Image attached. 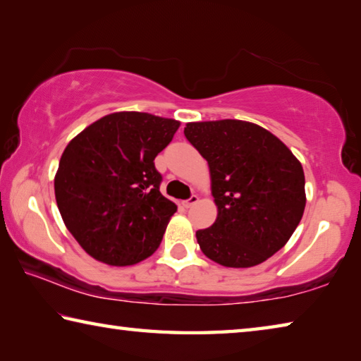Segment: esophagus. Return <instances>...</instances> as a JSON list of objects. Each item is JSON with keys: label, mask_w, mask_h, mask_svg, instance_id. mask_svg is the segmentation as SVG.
Returning <instances> with one entry per match:
<instances>
[{"label": "esophagus", "mask_w": 361, "mask_h": 361, "mask_svg": "<svg viewBox=\"0 0 361 361\" xmlns=\"http://www.w3.org/2000/svg\"><path fill=\"white\" fill-rule=\"evenodd\" d=\"M199 202V195H195V194H192L191 197H189L188 200H185V202H183V205L186 207V209H189V207H192V205H195Z\"/></svg>", "instance_id": "obj_1"}]
</instances>
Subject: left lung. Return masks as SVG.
Instances as JSON below:
<instances>
[{"instance_id":"8db88e82","label":"left lung","mask_w":361,"mask_h":361,"mask_svg":"<svg viewBox=\"0 0 361 361\" xmlns=\"http://www.w3.org/2000/svg\"><path fill=\"white\" fill-rule=\"evenodd\" d=\"M185 137L210 169L216 221L195 232L207 258L252 267L277 253L301 221L304 170L285 143L247 121L189 122Z\"/></svg>"}]
</instances>
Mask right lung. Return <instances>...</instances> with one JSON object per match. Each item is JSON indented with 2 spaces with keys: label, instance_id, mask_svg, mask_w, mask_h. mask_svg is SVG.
Masks as SVG:
<instances>
[{
  "label": "right lung",
  "instance_id": "right-lung-1",
  "mask_svg": "<svg viewBox=\"0 0 361 361\" xmlns=\"http://www.w3.org/2000/svg\"><path fill=\"white\" fill-rule=\"evenodd\" d=\"M180 122L119 111L78 133L54 180L66 226L85 253L109 266H132L161 245L176 205L159 191L154 157Z\"/></svg>",
  "mask_w": 361,
  "mask_h": 361
}]
</instances>
